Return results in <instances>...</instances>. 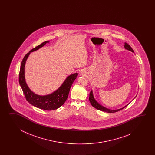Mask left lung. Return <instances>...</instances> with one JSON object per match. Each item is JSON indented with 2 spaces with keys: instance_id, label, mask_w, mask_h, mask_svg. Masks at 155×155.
Listing matches in <instances>:
<instances>
[{
  "instance_id": "1",
  "label": "left lung",
  "mask_w": 155,
  "mask_h": 155,
  "mask_svg": "<svg viewBox=\"0 0 155 155\" xmlns=\"http://www.w3.org/2000/svg\"><path fill=\"white\" fill-rule=\"evenodd\" d=\"M125 46V48L126 49L130 50V51H131L133 52V53L134 52L133 49H132L131 47L128 44L125 43V46ZM89 100H90V102L91 103V105H92L94 107H95V109H97V110H100V111H104V112H109V113H113V112H117V111H120L121 110H122V109H124V108H125L126 106H125L123 108L118 109V110H110V109H107V108H106L105 107H104V106H102L101 105H100L99 103L96 101L95 99H94V95H93V93H92V90L91 91V92H90Z\"/></svg>"
}]
</instances>
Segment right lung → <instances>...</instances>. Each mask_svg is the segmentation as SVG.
I'll list each match as a JSON object with an SVG mask.
<instances>
[{
    "mask_svg": "<svg viewBox=\"0 0 155 155\" xmlns=\"http://www.w3.org/2000/svg\"><path fill=\"white\" fill-rule=\"evenodd\" d=\"M49 42V41H48L43 42L39 45L31 50L24 57L20 66L19 81L28 102L39 109L50 111L59 108L66 101V99L68 97L70 89L71 88L73 82L76 79L78 74L75 73L68 76L59 89L49 95H38L30 90L25 82L24 75V67L26 59H28L30 53L39 49L44 45H45L46 43Z\"/></svg>",
    "mask_w": 155,
    "mask_h": 155,
    "instance_id": "1",
    "label": "right lung"
}]
</instances>
